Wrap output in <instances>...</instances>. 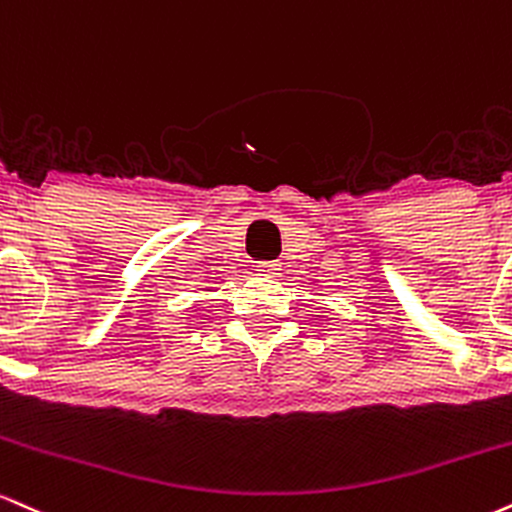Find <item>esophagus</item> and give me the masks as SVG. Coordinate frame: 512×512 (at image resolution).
<instances>
[{
  "mask_svg": "<svg viewBox=\"0 0 512 512\" xmlns=\"http://www.w3.org/2000/svg\"><path fill=\"white\" fill-rule=\"evenodd\" d=\"M278 270H280V266L275 261H263V263H258V273L261 275H268V278H275V275H278Z\"/></svg>",
  "mask_w": 512,
  "mask_h": 512,
  "instance_id": "esophagus-1",
  "label": "esophagus"
}]
</instances>
